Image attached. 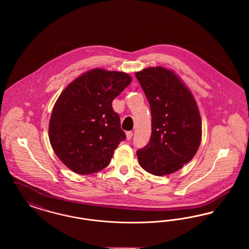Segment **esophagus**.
Returning a JSON list of instances; mask_svg holds the SVG:
<instances>
[{
	"mask_svg": "<svg viewBox=\"0 0 249 249\" xmlns=\"http://www.w3.org/2000/svg\"><path fill=\"white\" fill-rule=\"evenodd\" d=\"M126 137H127V140H130L131 137H132V132L131 131H127L126 132Z\"/></svg>",
	"mask_w": 249,
	"mask_h": 249,
	"instance_id": "obj_1",
	"label": "esophagus"
}]
</instances>
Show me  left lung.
<instances>
[{"mask_svg":"<svg viewBox=\"0 0 249 249\" xmlns=\"http://www.w3.org/2000/svg\"><path fill=\"white\" fill-rule=\"evenodd\" d=\"M150 105L151 137L137 150L140 165L155 176L177 172L196 154L201 119L196 101L178 75L163 67L135 73Z\"/></svg>","mask_w":249,"mask_h":249,"instance_id":"obj_1","label":"left lung"}]
</instances>
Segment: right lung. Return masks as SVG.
Here are the masks:
<instances>
[{
  "mask_svg": "<svg viewBox=\"0 0 249 249\" xmlns=\"http://www.w3.org/2000/svg\"><path fill=\"white\" fill-rule=\"evenodd\" d=\"M130 82L128 73L96 68L74 79L59 95L49 120V141L72 172L89 175L105 169L126 139L112 102Z\"/></svg>",
  "mask_w": 249,
  "mask_h": 249,
  "instance_id": "1",
  "label": "right lung"
}]
</instances>
